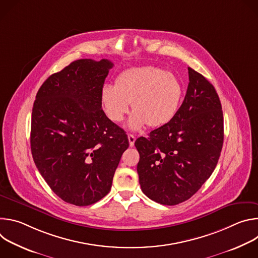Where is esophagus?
<instances>
[{"mask_svg": "<svg viewBox=\"0 0 258 258\" xmlns=\"http://www.w3.org/2000/svg\"><path fill=\"white\" fill-rule=\"evenodd\" d=\"M127 139H128V143H130V146L133 147L135 145V141H136V137L134 135H128L127 136Z\"/></svg>", "mask_w": 258, "mask_h": 258, "instance_id": "34e87169", "label": "esophagus"}]
</instances>
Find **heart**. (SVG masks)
Instances as JSON below:
<instances>
[{"label":"heart","mask_w":258,"mask_h":258,"mask_svg":"<svg viewBox=\"0 0 258 258\" xmlns=\"http://www.w3.org/2000/svg\"><path fill=\"white\" fill-rule=\"evenodd\" d=\"M182 87L172 72L154 66L136 67L117 77L115 86L105 85L101 98L105 113L114 122H120L130 111L131 130H140L146 124L160 127L170 122L178 111Z\"/></svg>","instance_id":"1"}]
</instances>
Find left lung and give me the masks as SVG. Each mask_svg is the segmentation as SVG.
I'll return each mask as SVG.
<instances>
[{
	"instance_id": "1",
	"label": "left lung",
	"mask_w": 258,
	"mask_h": 258,
	"mask_svg": "<svg viewBox=\"0 0 258 258\" xmlns=\"http://www.w3.org/2000/svg\"><path fill=\"white\" fill-rule=\"evenodd\" d=\"M187 94L173 119L135 146L143 193L163 205L190 199L213 172L224 143L222 104L214 87L191 67Z\"/></svg>"
}]
</instances>
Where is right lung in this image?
<instances>
[{"label":"right lung","mask_w":258,"mask_h":258,"mask_svg":"<svg viewBox=\"0 0 258 258\" xmlns=\"http://www.w3.org/2000/svg\"><path fill=\"white\" fill-rule=\"evenodd\" d=\"M107 59H80L49 77L32 107L30 148L33 161L51 190L63 201L88 206L112 186L125 132L102 110Z\"/></svg>","instance_id":"1"}]
</instances>
